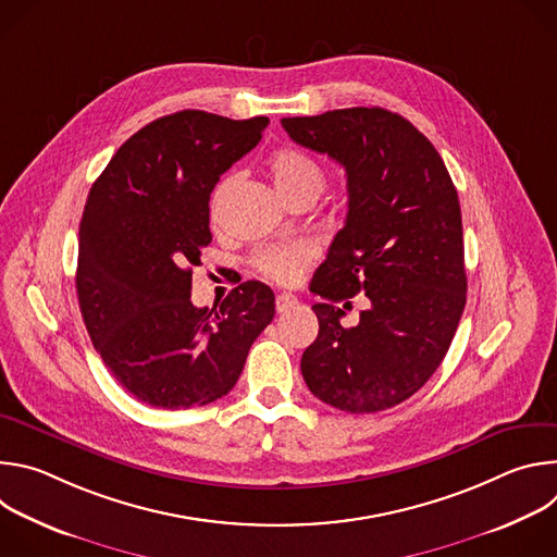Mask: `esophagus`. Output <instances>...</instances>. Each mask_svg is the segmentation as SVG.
<instances>
[{"mask_svg": "<svg viewBox=\"0 0 557 557\" xmlns=\"http://www.w3.org/2000/svg\"><path fill=\"white\" fill-rule=\"evenodd\" d=\"M297 304H299L297 297L290 295V293H280V295L275 297V310H277V312H288V310H293Z\"/></svg>", "mask_w": 557, "mask_h": 557, "instance_id": "34e87169", "label": "esophagus"}]
</instances>
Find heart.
<instances>
[{"mask_svg": "<svg viewBox=\"0 0 557 557\" xmlns=\"http://www.w3.org/2000/svg\"><path fill=\"white\" fill-rule=\"evenodd\" d=\"M269 174L284 198H290L293 194H299V191L320 194L326 183L324 172L320 165H317L314 158L295 147H282L271 153ZM226 181L218 187L213 196V205L220 191L226 187ZM312 258H314V251L310 245L293 243V245H275V247L260 249L253 258V264L269 280H275L280 284H293L299 280V275L312 262Z\"/></svg>", "mask_w": 557, "mask_h": 557, "instance_id": "obj_1", "label": "heart"}]
</instances>
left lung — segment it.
Segmentation results:
<instances>
[{"instance_id": "left-lung-1", "label": "left lung", "mask_w": 557, "mask_h": 557, "mask_svg": "<svg viewBox=\"0 0 557 557\" xmlns=\"http://www.w3.org/2000/svg\"><path fill=\"white\" fill-rule=\"evenodd\" d=\"M282 127L348 178L346 224L310 282L326 301L312 306L320 335L301 355L304 381L350 414L399 406L436 372L465 308L456 187L434 145L383 108L290 116ZM357 292L371 308L346 330L334 301Z\"/></svg>"}]
</instances>
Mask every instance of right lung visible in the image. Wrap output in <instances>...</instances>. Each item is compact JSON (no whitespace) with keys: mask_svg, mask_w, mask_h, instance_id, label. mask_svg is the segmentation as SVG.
I'll return each instance as SVG.
<instances>
[{"mask_svg":"<svg viewBox=\"0 0 557 557\" xmlns=\"http://www.w3.org/2000/svg\"><path fill=\"white\" fill-rule=\"evenodd\" d=\"M267 125V116L202 110L156 119L90 189L78 224V306L112 376L147 406L222 399L273 320L275 295L262 282H243L220 310L191 304V267L211 243L209 196Z\"/></svg>","mask_w":557,"mask_h":557,"instance_id":"obj_1","label":"right lung"}]
</instances>
